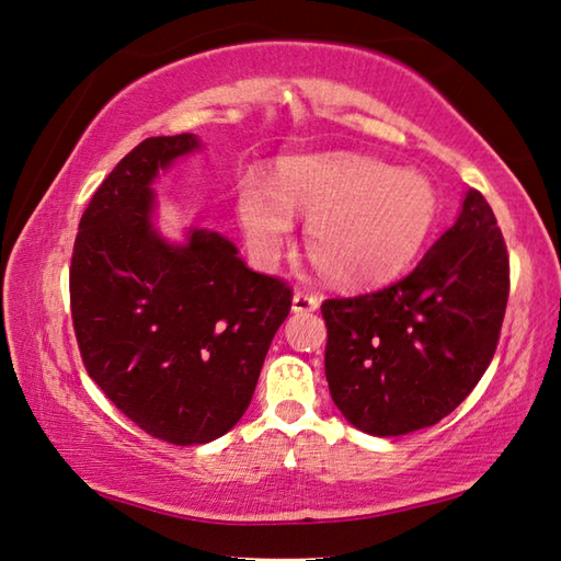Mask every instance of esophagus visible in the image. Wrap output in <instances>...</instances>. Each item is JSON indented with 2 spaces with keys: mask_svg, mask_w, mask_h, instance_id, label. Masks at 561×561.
<instances>
[{
  "mask_svg": "<svg viewBox=\"0 0 561 561\" xmlns=\"http://www.w3.org/2000/svg\"><path fill=\"white\" fill-rule=\"evenodd\" d=\"M316 309H319V299H316L313 294H304V291L294 294V299H291V311L294 313H311Z\"/></svg>",
  "mask_w": 561,
  "mask_h": 561,
  "instance_id": "34e87169",
  "label": "esophagus"
}]
</instances>
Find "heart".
<instances>
[{
	"label": "heart",
	"mask_w": 561,
	"mask_h": 561,
	"mask_svg": "<svg viewBox=\"0 0 561 561\" xmlns=\"http://www.w3.org/2000/svg\"><path fill=\"white\" fill-rule=\"evenodd\" d=\"M294 213L309 216L307 248L323 277L358 289L397 277L416 257L439 216V196L420 171L353 151L282 159L274 183L242 176L238 218L262 262L289 240Z\"/></svg>",
	"instance_id": "b5f03b06"
}]
</instances>
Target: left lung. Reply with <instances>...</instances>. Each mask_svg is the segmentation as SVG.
I'll return each mask as SVG.
<instances>
[{"mask_svg": "<svg viewBox=\"0 0 561 561\" xmlns=\"http://www.w3.org/2000/svg\"><path fill=\"white\" fill-rule=\"evenodd\" d=\"M507 291L503 232L488 201L471 188L454 226L404 279L321 304L333 404L373 436L442 422L491 365Z\"/></svg>", "mask_w": 561, "mask_h": 561, "instance_id": "obj_1", "label": "left lung"}]
</instances>
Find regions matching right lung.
Here are the masks:
<instances>
[{
  "label": "right lung",
  "mask_w": 561,
  "mask_h": 561,
  "mask_svg": "<svg viewBox=\"0 0 561 561\" xmlns=\"http://www.w3.org/2000/svg\"><path fill=\"white\" fill-rule=\"evenodd\" d=\"M201 147L176 135L131 149L90 198L70 260L88 375L139 430L176 446L240 422L291 309L287 284L252 272L220 232L188 228L169 242L157 230L159 171Z\"/></svg>",
  "instance_id": "1"
}]
</instances>
